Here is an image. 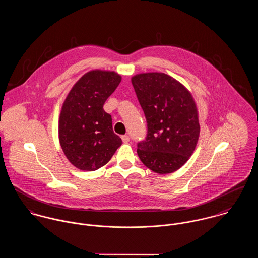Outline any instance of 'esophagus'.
I'll return each instance as SVG.
<instances>
[{"mask_svg":"<svg viewBox=\"0 0 258 258\" xmlns=\"http://www.w3.org/2000/svg\"><path fill=\"white\" fill-rule=\"evenodd\" d=\"M121 138H122L123 143H128V142L130 141V137H129V135H123Z\"/></svg>","mask_w":258,"mask_h":258,"instance_id":"34e87169","label":"esophagus"}]
</instances>
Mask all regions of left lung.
<instances>
[{
	"label": "left lung",
	"instance_id": "obj_1",
	"mask_svg": "<svg viewBox=\"0 0 258 258\" xmlns=\"http://www.w3.org/2000/svg\"><path fill=\"white\" fill-rule=\"evenodd\" d=\"M147 121V137L138 143L142 163L158 174L179 170L188 160L200 136L199 114L190 92L163 73L131 78Z\"/></svg>",
	"mask_w": 258,
	"mask_h": 258
}]
</instances>
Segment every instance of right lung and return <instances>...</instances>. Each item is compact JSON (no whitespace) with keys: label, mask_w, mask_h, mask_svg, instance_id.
I'll return each mask as SVG.
<instances>
[{"label":"right lung","mask_w":258,"mask_h":258,"mask_svg":"<svg viewBox=\"0 0 258 258\" xmlns=\"http://www.w3.org/2000/svg\"><path fill=\"white\" fill-rule=\"evenodd\" d=\"M121 81L114 72L91 71L68 94L59 115L58 138L68 160L79 170L95 171L110 161L121 146L110 114L103 109Z\"/></svg>","instance_id":"add662e5"}]
</instances>
